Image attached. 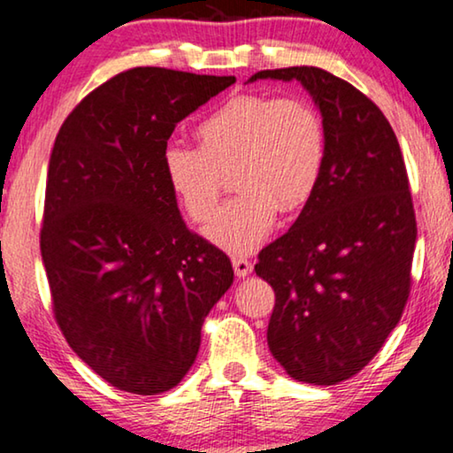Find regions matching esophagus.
Instances as JSON below:
<instances>
[{
  "label": "esophagus",
  "instance_id": "esophagus-1",
  "mask_svg": "<svg viewBox=\"0 0 453 453\" xmlns=\"http://www.w3.org/2000/svg\"><path fill=\"white\" fill-rule=\"evenodd\" d=\"M232 265H234V271L238 277H248L252 273V263L246 257H234Z\"/></svg>",
  "mask_w": 453,
  "mask_h": 453
}]
</instances>
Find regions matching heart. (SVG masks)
<instances>
[{
    "mask_svg": "<svg viewBox=\"0 0 453 453\" xmlns=\"http://www.w3.org/2000/svg\"><path fill=\"white\" fill-rule=\"evenodd\" d=\"M199 148L168 145L164 174L184 213L207 224L219 205L226 174L240 190L207 227V238L227 252L263 244L279 211L310 203L326 168V127L303 98L240 94L196 125Z\"/></svg>",
    "mask_w": 453,
    "mask_h": 453,
    "instance_id": "obj_1",
    "label": "heart"
}]
</instances>
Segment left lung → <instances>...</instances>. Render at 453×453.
Listing matches in <instances>:
<instances>
[{
	"label": "left lung",
	"mask_w": 453,
	"mask_h": 453,
	"mask_svg": "<svg viewBox=\"0 0 453 453\" xmlns=\"http://www.w3.org/2000/svg\"><path fill=\"white\" fill-rule=\"evenodd\" d=\"M266 78L311 94L328 142L320 187L254 266L275 291L266 341L293 380L333 386L373 359L404 311L417 242L409 176L384 112L349 81L308 65L250 81Z\"/></svg>",
	"instance_id": "obj_1"
}]
</instances>
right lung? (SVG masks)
I'll use <instances>...</instances> for the list:
<instances>
[{
    "mask_svg": "<svg viewBox=\"0 0 453 453\" xmlns=\"http://www.w3.org/2000/svg\"><path fill=\"white\" fill-rule=\"evenodd\" d=\"M234 81L127 69L57 133L41 227L53 314L80 359L123 392L174 388L234 283L226 252L187 227L164 174L174 127Z\"/></svg>",
    "mask_w": 453,
    "mask_h": 453,
    "instance_id": "right-lung-1",
    "label": "right lung"
}]
</instances>
